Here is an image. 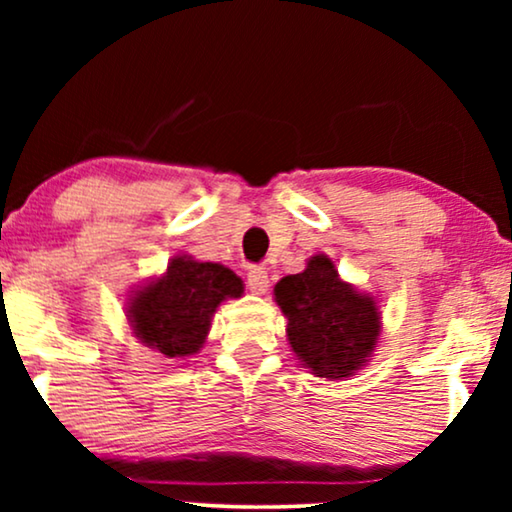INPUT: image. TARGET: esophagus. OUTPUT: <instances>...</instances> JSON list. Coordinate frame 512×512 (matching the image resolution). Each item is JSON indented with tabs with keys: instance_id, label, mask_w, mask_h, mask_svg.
I'll list each match as a JSON object with an SVG mask.
<instances>
[{
	"instance_id": "obj_1",
	"label": "esophagus",
	"mask_w": 512,
	"mask_h": 512,
	"mask_svg": "<svg viewBox=\"0 0 512 512\" xmlns=\"http://www.w3.org/2000/svg\"><path fill=\"white\" fill-rule=\"evenodd\" d=\"M247 284L254 293H265V291H268V286H270L268 270L261 268V265H251L249 272H247Z\"/></svg>"
}]
</instances>
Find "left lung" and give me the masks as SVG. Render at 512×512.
<instances>
[{
	"label": "left lung",
	"mask_w": 512,
	"mask_h": 512,
	"mask_svg": "<svg viewBox=\"0 0 512 512\" xmlns=\"http://www.w3.org/2000/svg\"><path fill=\"white\" fill-rule=\"evenodd\" d=\"M275 303L289 321L293 354L312 375L345 380L375 352L382 328L377 300L342 282L326 254L312 256L298 275L279 279Z\"/></svg>",
	"instance_id": "8db88e82"
}]
</instances>
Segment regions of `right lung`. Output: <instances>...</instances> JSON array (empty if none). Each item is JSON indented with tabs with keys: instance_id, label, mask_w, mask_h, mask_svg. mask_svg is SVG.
I'll return each instance as SVG.
<instances>
[{
	"instance_id": "1",
	"label": "right lung",
	"mask_w": 512,
	"mask_h": 512,
	"mask_svg": "<svg viewBox=\"0 0 512 512\" xmlns=\"http://www.w3.org/2000/svg\"><path fill=\"white\" fill-rule=\"evenodd\" d=\"M242 293V279L226 265L174 256L165 275L132 291L125 317L142 345L167 359H186L205 345L216 307Z\"/></svg>"
}]
</instances>
